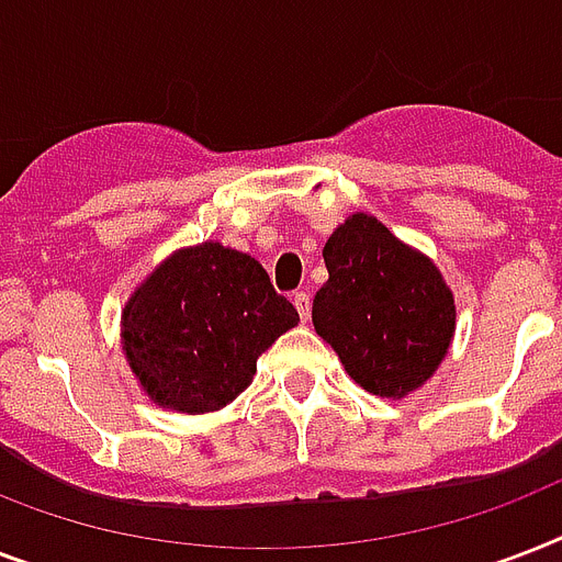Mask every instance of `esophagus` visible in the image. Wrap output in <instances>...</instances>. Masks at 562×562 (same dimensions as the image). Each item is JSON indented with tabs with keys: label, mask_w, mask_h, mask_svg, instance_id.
I'll use <instances>...</instances> for the list:
<instances>
[{
	"label": "esophagus",
	"mask_w": 562,
	"mask_h": 562,
	"mask_svg": "<svg viewBox=\"0 0 562 562\" xmlns=\"http://www.w3.org/2000/svg\"><path fill=\"white\" fill-rule=\"evenodd\" d=\"M291 303H294V308H297L300 321L308 324V317H312V297H308L306 291H297V294L291 297Z\"/></svg>",
	"instance_id": "obj_1"
}]
</instances>
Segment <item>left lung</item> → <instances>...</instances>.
Instances as JSON below:
<instances>
[{
  "mask_svg": "<svg viewBox=\"0 0 562 562\" xmlns=\"http://www.w3.org/2000/svg\"><path fill=\"white\" fill-rule=\"evenodd\" d=\"M324 262L329 280L312 324L350 379L387 400L423 387L452 347L458 317L440 268L368 212L335 227Z\"/></svg>",
  "mask_w": 562,
  "mask_h": 562,
  "instance_id": "1",
  "label": "left lung"
}]
</instances>
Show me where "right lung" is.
<instances>
[{"label": "right lung", "mask_w": 562, "mask_h": 562, "mask_svg": "<svg viewBox=\"0 0 562 562\" xmlns=\"http://www.w3.org/2000/svg\"><path fill=\"white\" fill-rule=\"evenodd\" d=\"M297 324L254 256L210 238L136 285L122 308V352L154 405L210 414L254 382L256 359Z\"/></svg>", "instance_id": "obj_1"}]
</instances>
